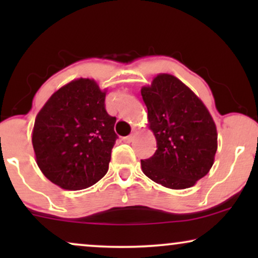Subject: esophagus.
I'll return each instance as SVG.
<instances>
[{"label": "esophagus", "instance_id": "obj_1", "mask_svg": "<svg viewBox=\"0 0 258 258\" xmlns=\"http://www.w3.org/2000/svg\"><path fill=\"white\" fill-rule=\"evenodd\" d=\"M134 140H135V135H134V134H132V135L126 136V137H124V139H123V141H124L125 143H132Z\"/></svg>", "mask_w": 258, "mask_h": 258}]
</instances>
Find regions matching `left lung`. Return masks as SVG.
<instances>
[{
    "instance_id": "left-lung-1",
    "label": "left lung",
    "mask_w": 258,
    "mask_h": 258,
    "mask_svg": "<svg viewBox=\"0 0 258 258\" xmlns=\"http://www.w3.org/2000/svg\"><path fill=\"white\" fill-rule=\"evenodd\" d=\"M157 149L141 160L144 175L170 189H186L204 177L217 150L216 125L203 102L175 76L160 74L141 89Z\"/></svg>"
}]
</instances>
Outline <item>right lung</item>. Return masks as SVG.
<instances>
[{
	"label": "right lung",
	"mask_w": 258,
	"mask_h": 258,
	"mask_svg": "<svg viewBox=\"0 0 258 258\" xmlns=\"http://www.w3.org/2000/svg\"><path fill=\"white\" fill-rule=\"evenodd\" d=\"M104 101L94 80L79 79L59 88L37 114L31 140L36 162L56 185L86 189L107 174L117 135Z\"/></svg>",
	"instance_id": "add662e5"
}]
</instances>
